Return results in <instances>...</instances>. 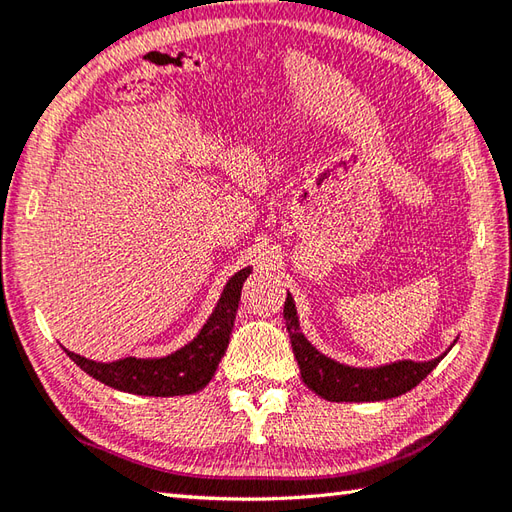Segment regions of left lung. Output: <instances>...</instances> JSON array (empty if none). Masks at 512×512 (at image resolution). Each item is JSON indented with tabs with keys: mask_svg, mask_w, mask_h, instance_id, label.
<instances>
[{
	"mask_svg": "<svg viewBox=\"0 0 512 512\" xmlns=\"http://www.w3.org/2000/svg\"><path fill=\"white\" fill-rule=\"evenodd\" d=\"M285 322L291 337V348L295 361L300 366L302 381L309 385L317 396L333 403H368L385 401L410 392L434 370L447 352L431 361H394L379 368H355L344 366L331 357L322 355L309 339L300 331L298 311L291 293H287L285 302ZM453 346V344H451ZM449 346V350H451Z\"/></svg>",
	"mask_w": 512,
	"mask_h": 512,
	"instance_id": "1",
	"label": "left lung"
}]
</instances>
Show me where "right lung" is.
Masks as SVG:
<instances>
[{
    "label": "right lung",
    "instance_id": "right-lung-1",
    "mask_svg": "<svg viewBox=\"0 0 512 512\" xmlns=\"http://www.w3.org/2000/svg\"><path fill=\"white\" fill-rule=\"evenodd\" d=\"M249 274H252V267L236 271L227 280L217 306H214L212 315L203 324L197 337L166 357H124L118 361L102 363L85 359L67 348L63 350L89 377L109 385L113 390L140 396L195 394L210 383L219 368L221 357L225 355L227 344H230L238 300H241L243 282Z\"/></svg>",
    "mask_w": 512,
    "mask_h": 512
}]
</instances>
